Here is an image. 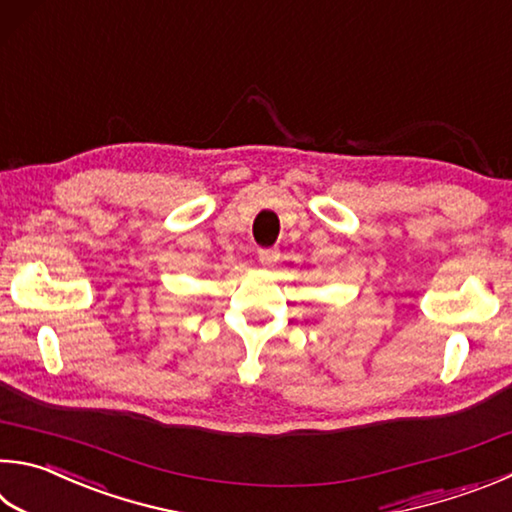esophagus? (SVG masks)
I'll return each instance as SVG.
<instances>
[{
    "mask_svg": "<svg viewBox=\"0 0 512 512\" xmlns=\"http://www.w3.org/2000/svg\"><path fill=\"white\" fill-rule=\"evenodd\" d=\"M257 257H259V264H262L264 268H271L277 259H280V250L277 248H262L257 253Z\"/></svg>",
    "mask_w": 512,
    "mask_h": 512,
    "instance_id": "34e87169",
    "label": "esophagus"
}]
</instances>
